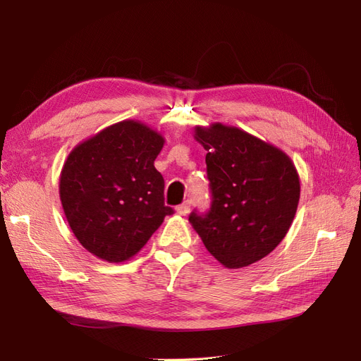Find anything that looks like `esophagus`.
Wrapping results in <instances>:
<instances>
[{
	"mask_svg": "<svg viewBox=\"0 0 361 361\" xmlns=\"http://www.w3.org/2000/svg\"><path fill=\"white\" fill-rule=\"evenodd\" d=\"M190 206H192V202L190 200H186L185 203H181L180 206H176L175 211L178 216H186V214L190 211Z\"/></svg>",
	"mask_w": 361,
	"mask_h": 361,
	"instance_id": "34e87169",
	"label": "esophagus"
}]
</instances>
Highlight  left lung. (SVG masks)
Wrapping results in <instances>:
<instances>
[{
    "instance_id": "8db88e82",
    "label": "left lung",
    "mask_w": 361,
    "mask_h": 361,
    "mask_svg": "<svg viewBox=\"0 0 361 361\" xmlns=\"http://www.w3.org/2000/svg\"><path fill=\"white\" fill-rule=\"evenodd\" d=\"M206 153L212 206L189 221L226 268H243L278 247L293 224L301 183L286 152L242 128L195 126Z\"/></svg>"
}]
</instances>
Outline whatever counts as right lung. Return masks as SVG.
Instances as JSON below:
<instances>
[{"instance_id": "add662e5", "label": "right lung", "mask_w": 361, "mask_h": 361, "mask_svg": "<svg viewBox=\"0 0 361 361\" xmlns=\"http://www.w3.org/2000/svg\"><path fill=\"white\" fill-rule=\"evenodd\" d=\"M164 142L158 130L126 119L70 152L60 172V202L75 239L91 255L126 262L173 212L155 169Z\"/></svg>"}]
</instances>
